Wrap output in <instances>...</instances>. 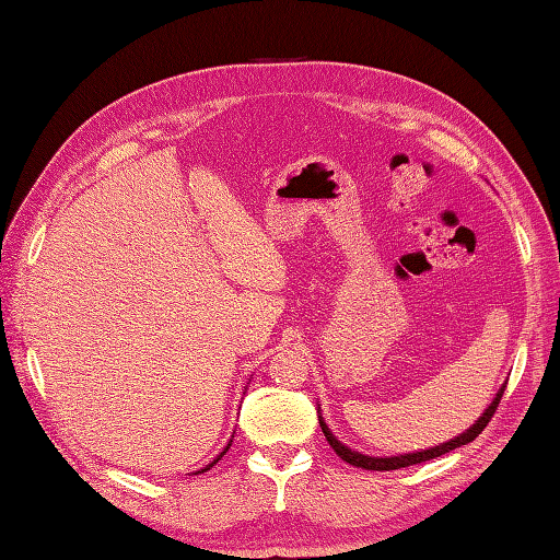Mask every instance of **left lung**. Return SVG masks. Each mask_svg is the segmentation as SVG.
<instances>
[{"mask_svg":"<svg viewBox=\"0 0 560 560\" xmlns=\"http://www.w3.org/2000/svg\"><path fill=\"white\" fill-rule=\"evenodd\" d=\"M506 383H502V387L498 389V395L493 397V401H490L486 406V411L474 420V425H469V430H465L463 434H457L453 439H448V442L439 444V446H432V448H420V451H413V453H399V455H364L360 451H354L350 446H346L343 442H338V439L334 436V432L329 430V425L325 422V418H322V409L317 404V418H319V428L322 432H325L329 446L336 451V455H341L346 463L354 465V467H362V469H376V471H389V469H399V467H409V465H418V463H425V460H434V457L444 455V453H451L455 448H460L469 442H474L477 439L483 428L490 422V418H493L498 404L502 399V393H504Z\"/></svg>","mask_w":560,"mask_h":560,"instance_id":"1","label":"left lung"}]
</instances>
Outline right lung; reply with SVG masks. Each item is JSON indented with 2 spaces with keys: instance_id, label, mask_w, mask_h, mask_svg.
I'll use <instances>...</instances> for the list:
<instances>
[{
  "instance_id": "right-lung-1",
  "label": "right lung",
  "mask_w": 560,
  "mask_h": 560,
  "mask_svg": "<svg viewBox=\"0 0 560 560\" xmlns=\"http://www.w3.org/2000/svg\"><path fill=\"white\" fill-rule=\"evenodd\" d=\"M231 442H233V436H231V439H229V444H226V446H224V451H222V453H219V455H217V457H214V460H212V463H210V465H206V467H202V469H198V471H194V474H200V471H208V469H210V467H214V465H217V463H219V460H222V457H224V455H226V451H229V446H231Z\"/></svg>"
}]
</instances>
